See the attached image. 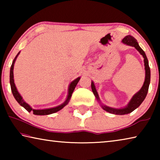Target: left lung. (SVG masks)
<instances>
[{
	"instance_id": "1",
	"label": "left lung",
	"mask_w": 160,
	"mask_h": 160,
	"mask_svg": "<svg viewBox=\"0 0 160 160\" xmlns=\"http://www.w3.org/2000/svg\"><path fill=\"white\" fill-rule=\"evenodd\" d=\"M122 42L126 45L135 47L138 51H139L140 53L143 56V58H144V63H145L144 65H145V79L144 84H143L141 89H140V90L136 94H134L133 97H132V99H131V101L129 102L128 105H127L126 107L122 108V109H115V108H112V107L105 106V105H102V107L103 108V109L106 111V112H109L111 113H113V114H118V115L127 114V113H131L132 112H133L135 109H137V108L142 104V102L144 101L145 98L146 97V96H147L148 89H149V85H150V67H149L148 58L145 55L144 51L140 47L137 40L135 39L133 37L131 36V35H128V36L125 37L122 39ZM91 88H92V90L94 96L96 97L97 99L98 100V101H100L98 93H97L95 86H94V84L93 82H92L91 83Z\"/></svg>"
}]
</instances>
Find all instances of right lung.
Segmentation results:
<instances>
[{
  "label": "right lung",
  "mask_w": 160,
  "mask_h": 160,
  "mask_svg": "<svg viewBox=\"0 0 160 160\" xmlns=\"http://www.w3.org/2000/svg\"><path fill=\"white\" fill-rule=\"evenodd\" d=\"M19 54H20V52H19L17 56H15V58H14V60L12 61V66L10 67V87H11V91H12V93L13 94V96H14L15 99H16V101H17L19 104H20L22 107H23L25 109L28 111V112H33V113L35 115H48V114H51V113H56L58 112V111H60L61 109H63V108L66 106V105L68 104V103L69 102L70 98H71V96H72V94L73 92V91L75 90V87H76L78 82H79V80L80 79V78H78L74 80L72 82H71V83L69 85V88H68V97H67V99L65 102H63V104L59 105L58 107H53V108H51V109H33L32 108L29 106V105L28 104V103H26L25 101H24L22 97H21V95L20 94V93L18 92V91L17 90V88H16L15 85V82H14V79H13V68H14V63L16 61V58L18 56Z\"/></svg>",
  "instance_id": "obj_1"
}]
</instances>
